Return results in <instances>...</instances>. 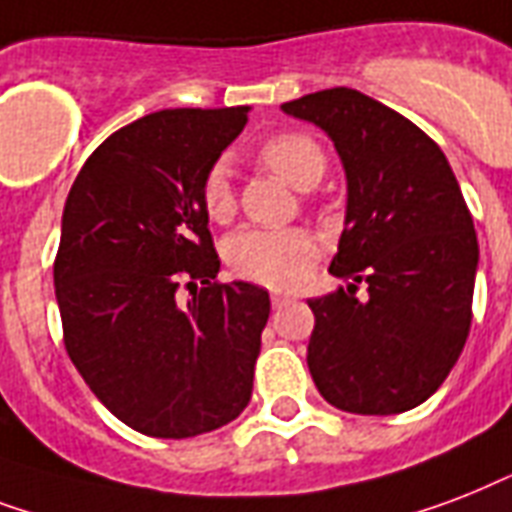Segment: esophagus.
Here are the masks:
<instances>
[{"label": "esophagus", "instance_id": "1", "mask_svg": "<svg viewBox=\"0 0 512 512\" xmlns=\"http://www.w3.org/2000/svg\"><path fill=\"white\" fill-rule=\"evenodd\" d=\"M285 301H288V296H283V293H272V307H283Z\"/></svg>", "mask_w": 512, "mask_h": 512}]
</instances>
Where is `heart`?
<instances>
[{
    "label": "heart",
    "mask_w": 512,
    "mask_h": 512,
    "mask_svg": "<svg viewBox=\"0 0 512 512\" xmlns=\"http://www.w3.org/2000/svg\"><path fill=\"white\" fill-rule=\"evenodd\" d=\"M264 168L296 189H310L326 170V154L312 138L301 133L272 136L259 146ZM200 202L205 213L224 221L235 211L232 178L224 162H216L202 176ZM224 259L237 275L269 288H288L307 275L315 259V240L304 229H259L243 227L224 240Z\"/></svg>",
    "instance_id": "heart-1"
}]
</instances>
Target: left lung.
Wrapping results in <instances>:
<instances>
[{
    "mask_svg": "<svg viewBox=\"0 0 512 512\" xmlns=\"http://www.w3.org/2000/svg\"><path fill=\"white\" fill-rule=\"evenodd\" d=\"M280 109L331 138L347 178L328 272L350 283L310 299L315 387L350 414L408 411L441 387L470 331L478 237L454 170L414 122L352 87Z\"/></svg>",
    "mask_w": 512,
    "mask_h": 512,
    "instance_id": "8db88e82",
    "label": "left lung"
}]
</instances>
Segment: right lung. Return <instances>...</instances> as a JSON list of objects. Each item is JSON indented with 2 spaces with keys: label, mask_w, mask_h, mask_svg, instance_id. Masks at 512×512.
<instances>
[{
  "label": "right lung",
  "mask_w": 512,
  "mask_h": 512,
  "mask_svg": "<svg viewBox=\"0 0 512 512\" xmlns=\"http://www.w3.org/2000/svg\"><path fill=\"white\" fill-rule=\"evenodd\" d=\"M248 112L146 114L90 154L63 205L53 277L66 352L95 398L152 438L219 430L251 400L269 293L213 283L221 261L200 202Z\"/></svg>",
  "instance_id": "obj_1"
}]
</instances>
